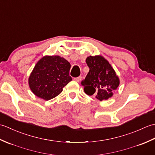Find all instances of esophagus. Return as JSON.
I'll list each match as a JSON object with an SVG mask.
<instances>
[{
    "label": "esophagus",
    "instance_id": "34e87169",
    "mask_svg": "<svg viewBox=\"0 0 155 155\" xmlns=\"http://www.w3.org/2000/svg\"><path fill=\"white\" fill-rule=\"evenodd\" d=\"M82 79V77L81 76H80V77H76V78H74V81H77V82H80Z\"/></svg>",
    "mask_w": 155,
    "mask_h": 155
}]
</instances>
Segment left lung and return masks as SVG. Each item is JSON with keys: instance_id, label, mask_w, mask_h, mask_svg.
<instances>
[{"instance_id": "obj_1", "label": "left lung", "mask_w": 155, "mask_h": 155, "mask_svg": "<svg viewBox=\"0 0 155 155\" xmlns=\"http://www.w3.org/2000/svg\"><path fill=\"white\" fill-rule=\"evenodd\" d=\"M86 62L89 72L81 82L84 93L100 101L107 100L118 87L119 78L108 61L101 55L89 56Z\"/></svg>"}]
</instances>
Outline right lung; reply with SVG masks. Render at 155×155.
<instances>
[{
  "instance_id": "add662e5",
  "label": "right lung",
  "mask_w": 155,
  "mask_h": 155,
  "mask_svg": "<svg viewBox=\"0 0 155 155\" xmlns=\"http://www.w3.org/2000/svg\"><path fill=\"white\" fill-rule=\"evenodd\" d=\"M71 64L59 56H45L41 58L28 78L31 90L45 101L56 97L72 78L69 75Z\"/></svg>"
}]
</instances>
